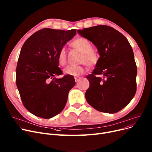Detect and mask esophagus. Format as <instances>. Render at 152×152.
Masks as SVG:
<instances>
[{"mask_svg":"<svg viewBox=\"0 0 152 152\" xmlns=\"http://www.w3.org/2000/svg\"><path fill=\"white\" fill-rule=\"evenodd\" d=\"M75 80L76 82H78L80 80V78H78V77H75Z\"/></svg>","mask_w":152,"mask_h":152,"instance_id":"34e87169","label":"esophagus"}]
</instances>
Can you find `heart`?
<instances>
[{
    "instance_id": "obj_1",
    "label": "heart",
    "mask_w": 152,
    "mask_h": 152,
    "mask_svg": "<svg viewBox=\"0 0 152 152\" xmlns=\"http://www.w3.org/2000/svg\"><path fill=\"white\" fill-rule=\"evenodd\" d=\"M72 46L82 53L80 62H85L89 67H94L99 62V57L97 53L93 50L91 43L83 37L75 39L72 43ZM58 63L64 66L66 64L67 61V52L65 47H62L57 54ZM85 72V64L80 66H67L64 69V73L67 75L78 76L84 74Z\"/></svg>"
}]
</instances>
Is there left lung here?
Here are the masks:
<instances>
[{
  "label": "left lung",
  "instance_id": "8db88e82",
  "mask_svg": "<svg viewBox=\"0 0 152 152\" xmlns=\"http://www.w3.org/2000/svg\"><path fill=\"white\" fill-rule=\"evenodd\" d=\"M77 32L91 41L100 55L96 69L86 76L90 82L85 93L87 102L101 112H119L136 92L137 70L131 45L122 34L109 26H96Z\"/></svg>",
  "mask_w": 152,
  "mask_h": 152
}]
</instances>
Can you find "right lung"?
I'll return each mask as SVG.
<instances>
[{"label":"right lung","instance_id":"right-lung-1","mask_svg":"<svg viewBox=\"0 0 152 152\" xmlns=\"http://www.w3.org/2000/svg\"><path fill=\"white\" fill-rule=\"evenodd\" d=\"M76 32L77 29L43 28L23 44L16 69V83L24 107L37 117L48 119L61 113L69 91L75 85L72 75L55 76L62 74L58 53Z\"/></svg>","mask_w":152,"mask_h":152}]
</instances>
